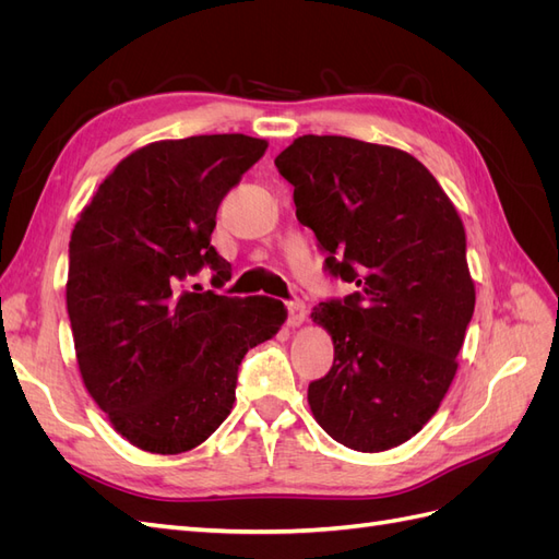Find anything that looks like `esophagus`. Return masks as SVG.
<instances>
[{"label": "esophagus", "mask_w": 559, "mask_h": 559, "mask_svg": "<svg viewBox=\"0 0 559 559\" xmlns=\"http://www.w3.org/2000/svg\"><path fill=\"white\" fill-rule=\"evenodd\" d=\"M306 317H308V308H306V302L302 300H289V321H286V324L289 326H300L302 321H306Z\"/></svg>", "instance_id": "esophagus-1"}]
</instances>
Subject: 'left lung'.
Returning a JSON list of instances; mask_svg holds the SVG:
<instances>
[{
    "label": "left lung",
    "mask_w": 559,
    "mask_h": 559,
    "mask_svg": "<svg viewBox=\"0 0 559 559\" xmlns=\"http://www.w3.org/2000/svg\"><path fill=\"white\" fill-rule=\"evenodd\" d=\"M296 216L357 286L319 302L335 347L308 401L333 441L382 452L413 438L441 405L476 306L462 218L433 175L394 146L302 134L275 158Z\"/></svg>",
    "instance_id": "8db88e82"
}]
</instances>
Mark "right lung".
Segmentation results:
<instances>
[{
  "label": "right lung",
  "mask_w": 559,
  "mask_h": 559,
  "mask_svg": "<svg viewBox=\"0 0 559 559\" xmlns=\"http://www.w3.org/2000/svg\"><path fill=\"white\" fill-rule=\"evenodd\" d=\"M267 148L247 134L154 142L116 165L70 240L67 312L83 384L132 445L179 454L222 427L245 354L286 319L282 300L216 289L230 263L212 247L224 195Z\"/></svg>",
  "instance_id": "right-lung-1"
}]
</instances>
